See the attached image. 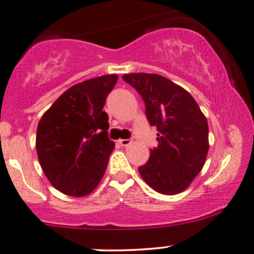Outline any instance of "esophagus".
<instances>
[{
	"label": "esophagus",
	"mask_w": 254,
	"mask_h": 254,
	"mask_svg": "<svg viewBox=\"0 0 254 254\" xmlns=\"http://www.w3.org/2000/svg\"><path fill=\"white\" fill-rule=\"evenodd\" d=\"M119 144L123 145V147H127V145H129L132 143V139L131 138H127V139H119Z\"/></svg>",
	"instance_id": "1"
}]
</instances>
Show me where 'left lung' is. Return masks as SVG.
Returning <instances> with one entry per match:
<instances>
[{
	"mask_svg": "<svg viewBox=\"0 0 254 254\" xmlns=\"http://www.w3.org/2000/svg\"><path fill=\"white\" fill-rule=\"evenodd\" d=\"M143 99L145 116L157 130V147L138 167L143 180L164 194H177L190 185L205 162L209 149L206 118L192 95L157 74L123 75Z\"/></svg>",
	"mask_w": 254,
	"mask_h": 254,
	"instance_id": "8db88e82",
	"label": "left lung"
}]
</instances>
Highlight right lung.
Listing matches in <instances>:
<instances>
[{
    "mask_svg": "<svg viewBox=\"0 0 254 254\" xmlns=\"http://www.w3.org/2000/svg\"><path fill=\"white\" fill-rule=\"evenodd\" d=\"M117 81V75H104L75 84L38 124L36 147L44 174L68 196L90 193L106 171L115 143L103 109Z\"/></svg>",
    "mask_w": 254,
    "mask_h": 254,
    "instance_id": "right-lung-1",
    "label": "right lung"
}]
</instances>
